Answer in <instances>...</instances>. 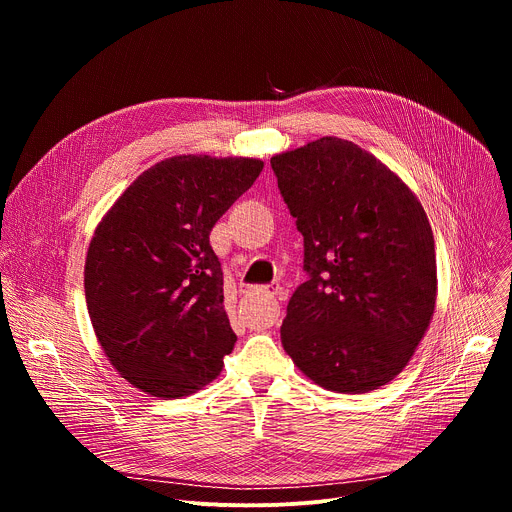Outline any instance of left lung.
<instances>
[{
  "instance_id": "obj_1",
  "label": "left lung",
  "mask_w": 512,
  "mask_h": 512,
  "mask_svg": "<svg viewBox=\"0 0 512 512\" xmlns=\"http://www.w3.org/2000/svg\"><path fill=\"white\" fill-rule=\"evenodd\" d=\"M279 192L304 235L310 279L287 304L281 344L316 385L360 395L391 383L435 310L427 214L381 160L340 137L275 154Z\"/></svg>"
}]
</instances>
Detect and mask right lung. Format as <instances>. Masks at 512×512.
Returning <instances> with one entry per match:
<instances>
[{
    "label": "right lung",
    "instance_id": "add662e5",
    "mask_svg": "<svg viewBox=\"0 0 512 512\" xmlns=\"http://www.w3.org/2000/svg\"><path fill=\"white\" fill-rule=\"evenodd\" d=\"M259 158L172 156L139 174L89 243L85 298L113 369L160 399L200 391L235 346L208 235L259 178Z\"/></svg>",
    "mask_w": 512,
    "mask_h": 512
}]
</instances>
